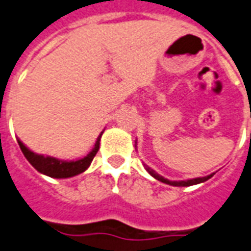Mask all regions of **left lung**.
<instances>
[{"label": "left lung", "instance_id": "1", "mask_svg": "<svg viewBox=\"0 0 251 251\" xmlns=\"http://www.w3.org/2000/svg\"><path fill=\"white\" fill-rule=\"evenodd\" d=\"M147 170L148 173L151 174L152 176H154L157 180H160V182H164L166 184H170V186H192V184H198V183H201V182H205V180H208L211 176H213V174H209L207 176H203V178H194V179H188V180H179V182H176V180H169V179H165L164 176H161L160 174H157L153 169L148 168L147 166Z\"/></svg>", "mask_w": 251, "mask_h": 251}]
</instances>
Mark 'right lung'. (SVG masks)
Wrapping results in <instances>:
<instances>
[{
    "instance_id": "add662e5",
    "label": "right lung",
    "mask_w": 251,
    "mask_h": 251,
    "mask_svg": "<svg viewBox=\"0 0 251 251\" xmlns=\"http://www.w3.org/2000/svg\"><path fill=\"white\" fill-rule=\"evenodd\" d=\"M102 133H103V132H102ZM102 133L98 136V139H97V143H95L93 151H91L86 157H83V158L77 161H63L57 160L55 157H46L42 156V154H36V153L31 152L30 149H28L21 140H18V144L19 148H21V151H22V153L27 158V161H28L39 173L46 174V176H52V178H69V176H77V174H81V173L85 172V170L90 166L91 161H93V158H94L97 152H98L99 141H100V136H102Z\"/></svg>"
}]
</instances>
